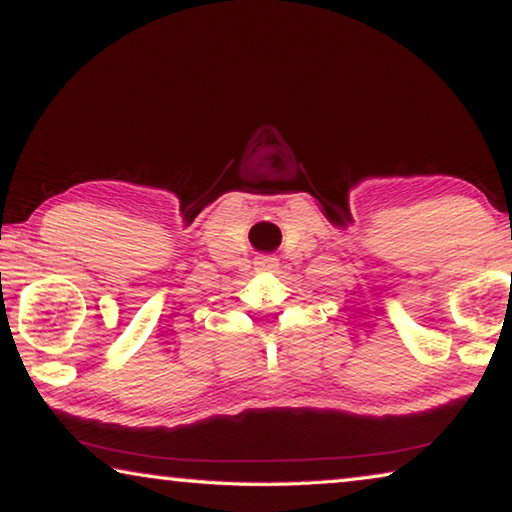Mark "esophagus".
Listing matches in <instances>:
<instances>
[{
	"instance_id": "34e87169",
	"label": "esophagus",
	"mask_w": 512,
	"mask_h": 512,
	"mask_svg": "<svg viewBox=\"0 0 512 512\" xmlns=\"http://www.w3.org/2000/svg\"><path fill=\"white\" fill-rule=\"evenodd\" d=\"M255 266H257V271H275L277 259L273 255H262V257H257Z\"/></svg>"
}]
</instances>
